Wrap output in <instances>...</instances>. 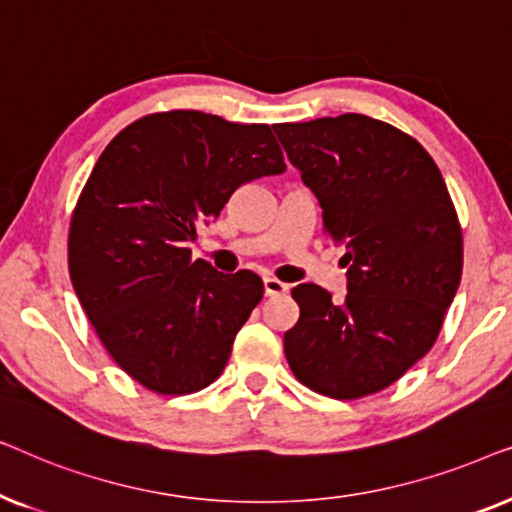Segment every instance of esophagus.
<instances>
[{"instance_id": "esophagus-1", "label": "esophagus", "mask_w": 512, "mask_h": 512, "mask_svg": "<svg viewBox=\"0 0 512 512\" xmlns=\"http://www.w3.org/2000/svg\"><path fill=\"white\" fill-rule=\"evenodd\" d=\"M263 289H265V296H282V293L289 291V284L279 282V279H275V277H265Z\"/></svg>"}]
</instances>
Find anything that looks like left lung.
<instances>
[{"label": "left lung", "instance_id": "1", "mask_svg": "<svg viewBox=\"0 0 512 512\" xmlns=\"http://www.w3.org/2000/svg\"><path fill=\"white\" fill-rule=\"evenodd\" d=\"M272 128L347 268L342 303L310 282L291 291L286 361L324 396L375 394L429 352L459 289L464 244L443 174L417 139L363 114Z\"/></svg>", "mask_w": 512, "mask_h": 512}]
</instances>
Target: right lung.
Returning a JSON list of instances; mask_svg holds the SVG:
<instances>
[{"instance_id": "1", "label": "right lung", "mask_w": 512, "mask_h": 512, "mask_svg": "<svg viewBox=\"0 0 512 512\" xmlns=\"http://www.w3.org/2000/svg\"><path fill=\"white\" fill-rule=\"evenodd\" d=\"M284 170L270 125L184 109L139 118L102 151L72 214L69 277L132 380L181 396L221 375L263 279L193 261L195 228L242 184Z\"/></svg>"}]
</instances>
